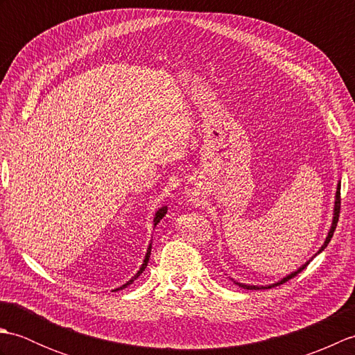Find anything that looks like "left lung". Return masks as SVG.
I'll return each mask as SVG.
<instances>
[{"label": "left lung", "instance_id": "8db88e82", "mask_svg": "<svg viewBox=\"0 0 355 355\" xmlns=\"http://www.w3.org/2000/svg\"><path fill=\"white\" fill-rule=\"evenodd\" d=\"M338 214H340V182H338V184H337V191H336V201H334V216H333V223H331V229H329V232H328V235H327V239H325V243H323V245L319 248V252L315 253V254H319V253H322L323 250H325L327 248V245L329 244V241H331V238H333V233H334V230H336V225H337V221H338ZM314 254V256H315ZM313 259V258H311ZM310 259V261H311ZM310 261H306L302 267H299L296 271H293V273H290V275H286L285 277H282L281 281H277V282H275V284H270V285H248V284H241V282H238V281H235V279H232L233 282H235L236 285H239L241 288H245V290H266V288H271V286H275V285H281V284H284V282H286L288 281V279H291V277H294L296 276L297 273H300V271H302L308 263H310Z\"/></svg>", "mask_w": 355, "mask_h": 355}]
</instances>
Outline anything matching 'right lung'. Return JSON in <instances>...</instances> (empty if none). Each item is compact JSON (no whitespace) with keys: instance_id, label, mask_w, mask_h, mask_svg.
<instances>
[{"instance_id":"add662e5","label":"right lung","mask_w":355,"mask_h":355,"mask_svg":"<svg viewBox=\"0 0 355 355\" xmlns=\"http://www.w3.org/2000/svg\"><path fill=\"white\" fill-rule=\"evenodd\" d=\"M166 212H168V206H163V207H160V209H158L157 210V212H155V216H154V227H155V225L158 224V223H160V220H162V218L166 215ZM150 248H153V243H150L149 244V247H148V250H146V254H145V259H143V263H141V267H140V270L137 271V273H135L131 279H130V281H128L126 284H123L122 286H119V288H116V290H112V291H119V290H123V288H126V286L128 285H130V284H132L134 281H135V279H137L141 273H143V271H145V268H146V266H148V261H149V254H150Z\"/></svg>"}]
</instances>
